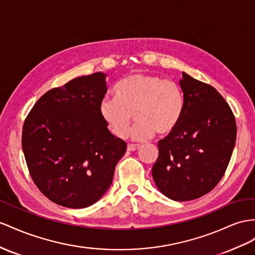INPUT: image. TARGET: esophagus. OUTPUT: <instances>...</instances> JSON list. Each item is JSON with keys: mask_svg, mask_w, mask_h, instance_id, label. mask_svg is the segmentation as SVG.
<instances>
[{"mask_svg": "<svg viewBox=\"0 0 255 255\" xmlns=\"http://www.w3.org/2000/svg\"><path fill=\"white\" fill-rule=\"evenodd\" d=\"M127 148H128V151H130V152H134L138 148H140V145L139 144H128Z\"/></svg>", "mask_w": 255, "mask_h": 255, "instance_id": "1", "label": "esophagus"}]
</instances>
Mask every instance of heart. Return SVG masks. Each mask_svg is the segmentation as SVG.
Masks as SVG:
<instances>
[{"label": "heart", "mask_w": 255, "mask_h": 255, "mask_svg": "<svg viewBox=\"0 0 255 255\" xmlns=\"http://www.w3.org/2000/svg\"><path fill=\"white\" fill-rule=\"evenodd\" d=\"M115 97H104L99 112L117 138H125L132 122L138 121L130 138L143 141L157 132L165 135L177 128L183 116L185 99L180 85L157 75L134 73L114 88Z\"/></svg>", "instance_id": "heart-1"}]
</instances>
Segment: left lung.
Returning <instances> with one entry per match:
<instances>
[{"mask_svg": "<svg viewBox=\"0 0 255 255\" xmlns=\"http://www.w3.org/2000/svg\"><path fill=\"white\" fill-rule=\"evenodd\" d=\"M183 116L158 142L152 175L158 190L175 201L199 198L217 186L230 164L236 142L235 116L210 85L182 73Z\"/></svg>", "mask_w": 255, "mask_h": 255, "instance_id": "obj_1", "label": "left lung"}]
</instances>
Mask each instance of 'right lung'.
Returning <instances> with one entry per match:
<instances>
[{
    "label": "right lung",
    "instance_id": "right-lung-1",
    "mask_svg": "<svg viewBox=\"0 0 255 255\" xmlns=\"http://www.w3.org/2000/svg\"><path fill=\"white\" fill-rule=\"evenodd\" d=\"M106 77L97 72L48 90L24 121L22 151L31 178L57 205H94L126 153V142L109 131L99 112Z\"/></svg>",
    "mask_w": 255,
    "mask_h": 255
}]
</instances>
